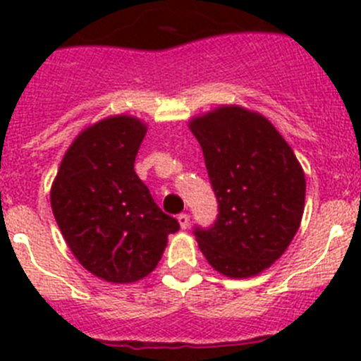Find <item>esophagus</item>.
Here are the masks:
<instances>
[{
	"label": "esophagus",
	"instance_id": "obj_1",
	"mask_svg": "<svg viewBox=\"0 0 361 361\" xmlns=\"http://www.w3.org/2000/svg\"><path fill=\"white\" fill-rule=\"evenodd\" d=\"M177 220L183 229H186L188 226H190V215H186V213H180V215L177 216Z\"/></svg>",
	"mask_w": 361,
	"mask_h": 361
}]
</instances>
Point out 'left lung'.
<instances>
[{
    "mask_svg": "<svg viewBox=\"0 0 361 361\" xmlns=\"http://www.w3.org/2000/svg\"><path fill=\"white\" fill-rule=\"evenodd\" d=\"M204 153L219 215L195 228L213 269L247 279L279 260L304 215L305 175L291 146L264 116L220 106L190 121Z\"/></svg>",
    "mask_w": 361,
    "mask_h": 361,
    "instance_id": "8db88e82",
    "label": "left lung"
}]
</instances>
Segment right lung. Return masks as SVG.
Listing matches in <instances>:
<instances>
[{
    "mask_svg": "<svg viewBox=\"0 0 361 361\" xmlns=\"http://www.w3.org/2000/svg\"><path fill=\"white\" fill-rule=\"evenodd\" d=\"M146 124L114 116L82 130L66 149L50 190L56 222L92 275L132 283L149 275L178 231L133 170Z\"/></svg>",
    "mask_w": 361,
    "mask_h": 361,
    "instance_id": "1",
    "label": "right lung"
}]
</instances>
